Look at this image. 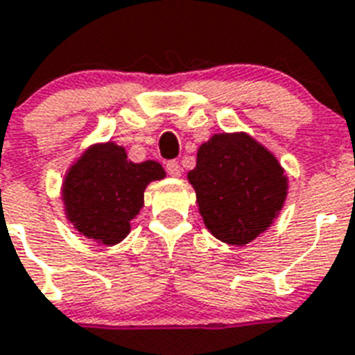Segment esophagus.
Returning <instances> with one entry per match:
<instances>
[{
  "label": "esophagus",
  "instance_id": "obj_1",
  "mask_svg": "<svg viewBox=\"0 0 355 355\" xmlns=\"http://www.w3.org/2000/svg\"><path fill=\"white\" fill-rule=\"evenodd\" d=\"M165 168H166V172H168V174H171V175H174V178H178V175L181 174L180 163H178V161H174V159L166 161Z\"/></svg>",
  "mask_w": 355,
  "mask_h": 355
}]
</instances>
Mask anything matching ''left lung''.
I'll return each instance as SVG.
<instances>
[{
  "mask_svg": "<svg viewBox=\"0 0 355 355\" xmlns=\"http://www.w3.org/2000/svg\"><path fill=\"white\" fill-rule=\"evenodd\" d=\"M189 181L207 228L228 245H247L266 230L286 198L285 171L247 134L203 143Z\"/></svg>",
  "mask_w": 355,
  "mask_h": 355,
  "instance_id": "obj_1",
  "label": "left lung"
}]
</instances>
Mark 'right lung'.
Masks as SVG:
<instances>
[{
  "label": "right lung",
  "mask_w": 355,
  "mask_h": 355,
  "mask_svg": "<svg viewBox=\"0 0 355 355\" xmlns=\"http://www.w3.org/2000/svg\"><path fill=\"white\" fill-rule=\"evenodd\" d=\"M163 178L159 163H132L123 146H90L63 183L67 218L83 236L116 245L130 232V219L143 207L146 184Z\"/></svg>",
  "instance_id": "right-lung-1"
}]
</instances>
